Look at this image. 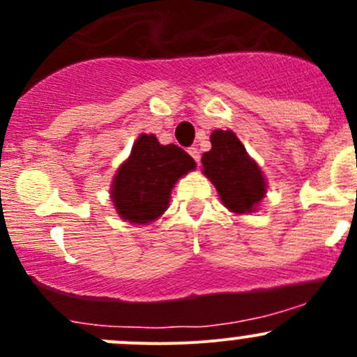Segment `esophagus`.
Instances as JSON below:
<instances>
[{"mask_svg": "<svg viewBox=\"0 0 357 357\" xmlns=\"http://www.w3.org/2000/svg\"><path fill=\"white\" fill-rule=\"evenodd\" d=\"M188 153L193 157V160H195L197 164H200V152H199V149H197V146H190Z\"/></svg>", "mask_w": 357, "mask_h": 357, "instance_id": "34e87169", "label": "esophagus"}]
</instances>
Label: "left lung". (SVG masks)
<instances>
[{
	"mask_svg": "<svg viewBox=\"0 0 357 357\" xmlns=\"http://www.w3.org/2000/svg\"><path fill=\"white\" fill-rule=\"evenodd\" d=\"M212 149L204 153V174L214 183L222 204L236 214L252 212L264 199L266 181L233 131H214Z\"/></svg>",
	"mask_w": 357,
	"mask_h": 357,
	"instance_id": "left-lung-1",
	"label": "left lung"
}]
</instances>
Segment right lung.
Masks as SVG:
<instances>
[{"label":"right lung","instance_id":"obj_1","mask_svg":"<svg viewBox=\"0 0 357 357\" xmlns=\"http://www.w3.org/2000/svg\"><path fill=\"white\" fill-rule=\"evenodd\" d=\"M192 169L195 160L185 150L160 145L153 135H142L115 174L112 202L122 219L145 225L167 208L174 183Z\"/></svg>","mask_w":357,"mask_h":357}]
</instances>
